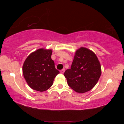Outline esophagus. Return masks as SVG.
Listing matches in <instances>:
<instances>
[{
	"label": "esophagus",
	"mask_w": 124,
	"mask_h": 124,
	"mask_svg": "<svg viewBox=\"0 0 124 124\" xmlns=\"http://www.w3.org/2000/svg\"><path fill=\"white\" fill-rule=\"evenodd\" d=\"M60 72H61V73H63L64 72H65V69H62V70L60 71Z\"/></svg>",
	"instance_id": "34e87169"
}]
</instances>
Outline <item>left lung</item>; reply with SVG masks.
<instances>
[{"instance_id": "left-lung-1", "label": "left lung", "mask_w": 124, "mask_h": 124, "mask_svg": "<svg viewBox=\"0 0 124 124\" xmlns=\"http://www.w3.org/2000/svg\"><path fill=\"white\" fill-rule=\"evenodd\" d=\"M101 74L100 63L92 51L80 47L75 52L70 69L64 73L68 85L79 93L92 90Z\"/></svg>"}]
</instances>
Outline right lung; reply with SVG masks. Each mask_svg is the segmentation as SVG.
<instances>
[{"label":"right lung","mask_w":124,"mask_h":124,"mask_svg":"<svg viewBox=\"0 0 124 124\" xmlns=\"http://www.w3.org/2000/svg\"><path fill=\"white\" fill-rule=\"evenodd\" d=\"M52 53L51 49L40 48L30 54L24 62V78L32 89L41 92L47 90L59 73L51 59Z\"/></svg>","instance_id":"obj_1"}]
</instances>
